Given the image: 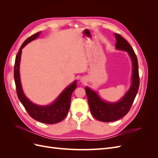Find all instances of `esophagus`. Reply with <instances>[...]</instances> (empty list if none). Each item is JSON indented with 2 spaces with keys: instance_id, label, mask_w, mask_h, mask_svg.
Here are the masks:
<instances>
[{
  "instance_id": "esophagus-1",
  "label": "esophagus",
  "mask_w": 158,
  "mask_h": 158,
  "mask_svg": "<svg viewBox=\"0 0 158 158\" xmlns=\"http://www.w3.org/2000/svg\"><path fill=\"white\" fill-rule=\"evenodd\" d=\"M80 82H82V83H84V82H85V79L84 78H82L80 79Z\"/></svg>"
}]
</instances>
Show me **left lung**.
Listing matches in <instances>:
<instances>
[{
  "label": "left lung",
  "mask_w": 158,
  "mask_h": 158,
  "mask_svg": "<svg viewBox=\"0 0 158 158\" xmlns=\"http://www.w3.org/2000/svg\"><path fill=\"white\" fill-rule=\"evenodd\" d=\"M114 35L115 36L117 41L115 48L118 50L127 51L131 59L132 64L131 84L126 94L116 102L104 101L96 92L88 86L85 88L91 113L98 121L102 122L117 121L126 115L136 98L140 84L138 60L135 51L121 35L117 33H114Z\"/></svg>",
  "instance_id": "left-lung-1"
}]
</instances>
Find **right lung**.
Instances as JSON below:
<instances>
[{"label": "right lung", "instance_id": "1", "mask_svg": "<svg viewBox=\"0 0 158 158\" xmlns=\"http://www.w3.org/2000/svg\"><path fill=\"white\" fill-rule=\"evenodd\" d=\"M41 31L28 37L23 43L16 56L14 69V77L15 81L16 92L19 100L25 107L28 114L35 120L45 124H55L59 123L67 115L70 106L72 94L76 88V80L66 87L55 101L47 106H40L31 102L23 92L20 75V64L22 49L27 44L40 37Z\"/></svg>", "mask_w": 158, "mask_h": 158}]
</instances>
